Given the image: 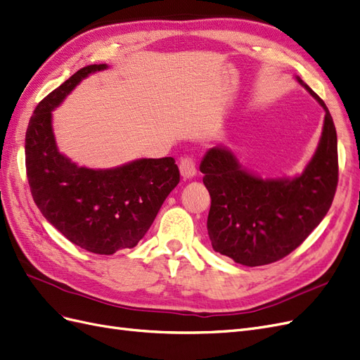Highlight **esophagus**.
I'll use <instances>...</instances> for the list:
<instances>
[{
    "mask_svg": "<svg viewBox=\"0 0 360 360\" xmlns=\"http://www.w3.org/2000/svg\"><path fill=\"white\" fill-rule=\"evenodd\" d=\"M179 168H180V172H181V176L184 179H192V177H195V174H197V165H195V159L191 158V156L183 158L180 160Z\"/></svg>",
    "mask_w": 360,
    "mask_h": 360,
    "instance_id": "34e87169",
    "label": "esophagus"
}]
</instances>
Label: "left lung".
<instances>
[{
	"label": "left lung",
	"mask_w": 360,
	"mask_h": 360,
	"mask_svg": "<svg viewBox=\"0 0 360 360\" xmlns=\"http://www.w3.org/2000/svg\"><path fill=\"white\" fill-rule=\"evenodd\" d=\"M326 112L315 155L299 177L261 179L245 171L236 156L213 147L201 160L212 205L207 231L212 246L236 263H275L300 246L326 213L338 186V139L328 106L300 78Z\"/></svg>",
	"instance_id": "left-lung-1"
}]
</instances>
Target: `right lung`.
<instances>
[{
    "label": "right lung",
    "instance_id": "obj_1",
    "mask_svg": "<svg viewBox=\"0 0 360 360\" xmlns=\"http://www.w3.org/2000/svg\"><path fill=\"white\" fill-rule=\"evenodd\" d=\"M106 68L85 66L51 91L36 106L25 134L27 177L39 210L68 240L101 255L136 246L180 181L172 158L91 169L78 167L57 150L52 111L85 76Z\"/></svg>",
    "mask_w": 360,
    "mask_h": 360
}]
</instances>
